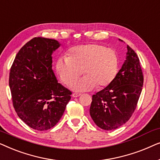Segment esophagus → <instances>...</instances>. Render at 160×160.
I'll return each mask as SVG.
<instances>
[{
  "label": "esophagus",
  "mask_w": 160,
  "mask_h": 160,
  "mask_svg": "<svg viewBox=\"0 0 160 160\" xmlns=\"http://www.w3.org/2000/svg\"><path fill=\"white\" fill-rule=\"evenodd\" d=\"M73 95V98H78L82 95H81V94H79V93H75V92H74V93H73V95Z\"/></svg>",
  "instance_id": "34e87169"
}]
</instances>
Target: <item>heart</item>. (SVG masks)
Returning <instances> with one entry per match:
<instances>
[{
	"mask_svg": "<svg viewBox=\"0 0 160 160\" xmlns=\"http://www.w3.org/2000/svg\"><path fill=\"white\" fill-rule=\"evenodd\" d=\"M58 59L56 71L61 81L69 85L81 75L85 76L72 83L76 92L102 89L110 85L119 70V58L115 50L98 43H89L71 48L67 54Z\"/></svg>",
	"mask_w": 160,
	"mask_h": 160,
	"instance_id": "heart-1",
	"label": "heart"
}]
</instances>
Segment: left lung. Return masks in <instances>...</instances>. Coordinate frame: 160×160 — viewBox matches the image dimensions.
<instances>
[{"label":"left lung","instance_id":"left-lung-1","mask_svg":"<svg viewBox=\"0 0 160 160\" xmlns=\"http://www.w3.org/2000/svg\"><path fill=\"white\" fill-rule=\"evenodd\" d=\"M125 62L110 85L92 95L89 113L100 128L117 129L125 124L136 108L143 75L139 58L128 46Z\"/></svg>","mask_w":160,"mask_h":160}]
</instances>
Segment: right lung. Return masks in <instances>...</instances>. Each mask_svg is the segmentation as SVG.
Listing matches in <instances>:
<instances>
[{"label":"right lung","instance_id":"obj_1","mask_svg":"<svg viewBox=\"0 0 160 160\" xmlns=\"http://www.w3.org/2000/svg\"><path fill=\"white\" fill-rule=\"evenodd\" d=\"M60 47L54 39L36 37L17 54L9 73L13 106L30 128L47 130L60 121L72 92L52 69V54Z\"/></svg>","mask_w":160,"mask_h":160}]
</instances>
